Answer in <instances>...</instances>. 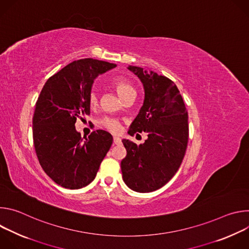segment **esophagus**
I'll return each mask as SVG.
<instances>
[{"instance_id": "34e87169", "label": "esophagus", "mask_w": 249, "mask_h": 249, "mask_svg": "<svg viewBox=\"0 0 249 249\" xmlns=\"http://www.w3.org/2000/svg\"><path fill=\"white\" fill-rule=\"evenodd\" d=\"M113 143H114L115 145H120V144H121V139L118 138V137H114V138H113Z\"/></svg>"}]
</instances>
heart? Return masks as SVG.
<instances>
[{
  "mask_svg": "<svg viewBox=\"0 0 249 249\" xmlns=\"http://www.w3.org/2000/svg\"><path fill=\"white\" fill-rule=\"evenodd\" d=\"M111 85L114 88V89L116 90L117 94L123 99L125 100L126 98H128L129 96L136 94V90L134 89V87L131 85V83L126 80L123 77H117L112 79L111 81ZM89 102L91 107H95V106L98 104V94L96 92V90L92 89L89 94ZM101 125L107 129L108 131L112 132V133H117L120 130L121 124L120 122L115 119V118H104L101 121Z\"/></svg>",
  "mask_w": 249,
  "mask_h": 249,
  "instance_id": "obj_1",
  "label": "heart"
}]
</instances>
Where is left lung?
Listing matches in <instances>:
<instances>
[{
	"instance_id": "1",
	"label": "left lung",
	"mask_w": 249,
	"mask_h": 249,
	"mask_svg": "<svg viewBox=\"0 0 249 249\" xmlns=\"http://www.w3.org/2000/svg\"><path fill=\"white\" fill-rule=\"evenodd\" d=\"M143 84L145 97L128 134L146 132L139 146L123 139L127 156L121 161L125 184L136 192H153L165 185L178 170L188 142V113L175 84L153 71L129 66Z\"/></svg>"
}]
</instances>
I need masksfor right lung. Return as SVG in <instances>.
I'll use <instances>...</instances> for the list:
<instances>
[{"instance_id":"obj_1","label":"right lung","mask_w":249,"mask_h":249,"mask_svg":"<svg viewBox=\"0 0 249 249\" xmlns=\"http://www.w3.org/2000/svg\"><path fill=\"white\" fill-rule=\"evenodd\" d=\"M115 67L91 58L74 61L47 80L37 99L32 120L35 152L46 174L64 188L89 185L112 145L108 132L96 130L83 138L75 123L90 113L94 80Z\"/></svg>"}]
</instances>
